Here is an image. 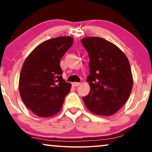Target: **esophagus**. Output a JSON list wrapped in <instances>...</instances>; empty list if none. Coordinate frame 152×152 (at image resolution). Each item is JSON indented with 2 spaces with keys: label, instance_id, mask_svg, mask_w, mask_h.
I'll use <instances>...</instances> for the list:
<instances>
[{
  "label": "esophagus",
  "instance_id": "esophagus-1",
  "mask_svg": "<svg viewBox=\"0 0 152 152\" xmlns=\"http://www.w3.org/2000/svg\"><path fill=\"white\" fill-rule=\"evenodd\" d=\"M80 84H81V83H79V82H73V83H72V86H75V87L79 86Z\"/></svg>",
  "mask_w": 152,
  "mask_h": 152
}]
</instances>
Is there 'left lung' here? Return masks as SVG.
Segmentation results:
<instances>
[{"instance_id":"1","label":"left lung","mask_w":152,"mask_h":152,"mask_svg":"<svg viewBox=\"0 0 152 152\" xmlns=\"http://www.w3.org/2000/svg\"><path fill=\"white\" fill-rule=\"evenodd\" d=\"M81 41L90 59L87 82L91 90L83 100L95 115H113L132 92L134 82L129 61L119 48L104 39L86 37Z\"/></svg>"}]
</instances>
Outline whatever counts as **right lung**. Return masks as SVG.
I'll list each match as a JSON object with an SVG mask.
<instances>
[{
  "instance_id": "add662e5",
  "label": "right lung",
  "mask_w": 152,
  "mask_h": 152,
  "mask_svg": "<svg viewBox=\"0 0 152 152\" xmlns=\"http://www.w3.org/2000/svg\"><path fill=\"white\" fill-rule=\"evenodd\" d=\"M73 38L59 37L41 43L28 56L20 70L18 89L25 105L37 116L48 118L61 110L71 84L62 77L60 60Z\"/></svg>"
}]
</instances>
